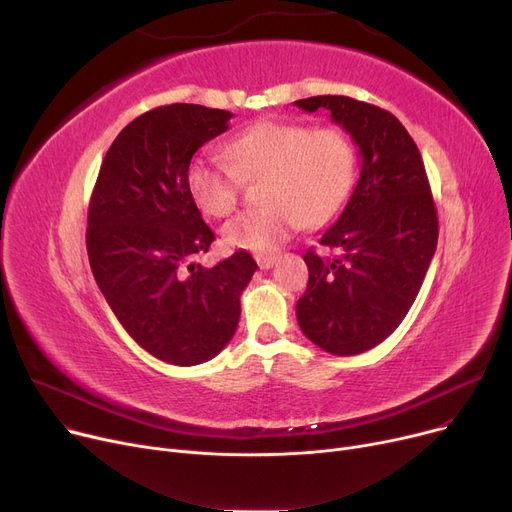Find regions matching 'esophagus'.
<instances>
[{
    "instance_id": "obj_1",
    "label": "esophagus",
    "mask_w": 512,
    "mask_h": 512,
    "mask_svg": "<svg viewBox=\"0 0 512 512\" xmlns=\"http://www.w3.org/2000/svg\"><path fill=\"white\" fill-rule=\"evenodd\" d=\"M276 261H278V255H259L257 257V265L261 267V270H270Z\"/></svg>"
}]
</instances>
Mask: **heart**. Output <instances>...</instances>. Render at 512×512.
Masks as SVG:
<instances>
[{"instance_id": "obj_1", "label": "heart", "mask_w": 512, "mask_h": 512, "mask_svg": "<svg viewBox=\"0 0 512 512\" xmlns=\"http://www.w3.org/2000/svg\"><path fill=\"white\" fill-rule=\"evenodd\" d=\"M227 161L199 155L186 170L195 205L213 218L232 213L242 178L265 176L263 207L230 220L222 234L234 249L272 253L303 224H328L353 193L357 151L340 128H309L299 122L259 120L224 147Z\"/></svg>"}]
</instances>
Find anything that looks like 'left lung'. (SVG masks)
I'll use <instances>...</instances> for the list:
<instances>
[{
	"label": "left lung",
	"instance_id": "1",
	"mask_svg": "<svg viewBox=\"0 0 512 512\" xmlns=\"http://www.w3.org/2000/svg\"><path fill=\"white\" fill-rule=\"evenodd\" d=\"M328 110L359 147L361 176L340 218L319 238L338 257L305 253L309 282L297 303L303 334L348 357L386 340L405 319L438 245V213L421 153L378 105L344 95L294 101Z\"/></svg>",
	"mask_w": 512,
	"mask_h": 512
}]
</instances>
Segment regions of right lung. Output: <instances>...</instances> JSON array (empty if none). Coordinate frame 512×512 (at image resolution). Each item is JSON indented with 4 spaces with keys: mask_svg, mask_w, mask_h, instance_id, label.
<instances>
[{
    "mask_svg": "<svg viewBox=\"0 0 512 512\" xmlns=\"http://www.w3.org/2000/svg\"><path fill=\"white\" fill-rule=\"evenodd\" d=\"M232 114L195 103L155 107L107 149L89 205L87 251L95 282L132 340L172 365H199L232 340L240 294L257 263L247 251L213 267L211 228L186 186L199 147Z\"/></svg>",
    "mask_w": 512,
    "mask_h": 512,
    "instance_id": "right-lung-1",
    "label": "right lung"
}]
</instances>
